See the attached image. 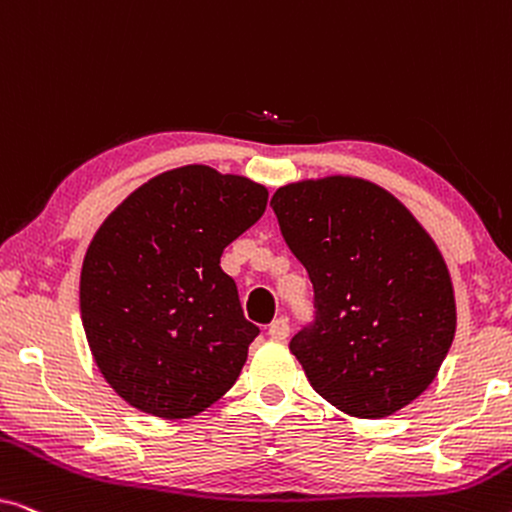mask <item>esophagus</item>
Returning <instances> with one entry per match:
<instances>
[{
    "label": "esophagus",
    "instance_id": "1",
    "mask_svg": "<svg viewBox=\"0 0 512 512\" xmlns=\"http://www.w3.org/2000/svg\"><path fill=\"white\" fill-rule=\"evenodd\" d=\"M268 335L272 340H279V342H284L286 338H289V321H286L284 317H279V319H275L270 324V328H268Z\"/></svg>",
    "mask_w": 512,
    "mask_h": 512
}]
</instances>
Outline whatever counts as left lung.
Instances as JSON below:
<instances>
[{
	"label": "left lung",
	"mask_w": 512,
	"mask_h": 512,
	"mask_svg": "<svg viewBox=\"0 0 512 512\" xmlns=\"http://www.w3.org/2000/svg\"><path fill=\"white\" fill-rule=\"evenodd\" d=\"M270 207L314 286V321L289 345L312 389L361 419L415 401L457 331L450 270L431 235L356 177L282 186Z\"/></svg>",
	"instance_id": "obj_1"
}]
</instances>
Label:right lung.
<instances>
[{
  "label": "right lung",
  "instance_id": "right-lung-1",
  "mask_svg": "<svg viewBox=\"0 0 512 512\" xmlns=\"http://www.w3.org/2000/svg\"><path fill=\"white\" fill-rule=\"evenodd\" d=\"M265 205L256 181L186 165L104 219L83 258L81 321L104 380L132 408L193 417L240 377L258 326L221 254Z\"/></svg>",
  "mask_w": 512,
  "mask_h": 512
}]
</instances>
